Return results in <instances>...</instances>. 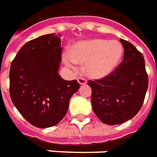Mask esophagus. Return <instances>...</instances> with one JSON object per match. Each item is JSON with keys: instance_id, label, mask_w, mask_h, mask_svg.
Segmentation results:
<instances>
[{"instance_id": "1", "label": "esophagus", "mask_w": 157, "mask_h": 157, "mask_svg": "<svg viewBox=\"0 0 157 157\" xmlns=\"http://www.w3.org/2000/svg\"><path fill=\"white\" fill-rule=\"evenodd\" d=\"M77 82H79V84L80 85H86V80L83 77H78L77 78Z\"/></svg>"}]
</instances>
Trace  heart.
<instances>
[{
	"instance_id": "1",
	"label": "heart",
	"mask_w": 157,
	"mask_h": 157,
	"mask_svg": "<svg viewBox=\"0 0 157 157\" xmlns=\"http://www.w3.org/2000/svg\"><path fill=\"white\" fill-rule=\"evenodd\" d=\"M123 55L121 44L105 39L82 41L71 47L70 55L63 56L64 62L75 69V64H86V72L92 78H102L114 71Z\"/></svg>"
}]
</instances>
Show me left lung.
<instances>
[{
	"label": "left lung",
	"instance_id": "8db88e82",
	"mask_svg": "<svg viewBox=\"0 0 157 157\" xmlns=\"http://www.w3.org/2000/svg\"><path fill=\"white\" fill-rule=\"evenodd\" d=\"M121 64L111 74L88 81L91 88V105L96 117L107 125H117L132 119L143 105L148 88L143 55L127 40Z\"/></svg>",
	"mask_w": 157,
	"mask_h": 157
}]
</instances>
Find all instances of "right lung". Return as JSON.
Masks as SVG:
<instances>
[{
  "label": "right lung",
  "instance_id": "obj_1",
  "mask_svg": "<svg viewBox=\"0 0 157 157\" xmlns=\"http://www.w3.org/2000/svg\"><path fill=\"white\" fill-rule=\"evenodd\" d=\"M61 53L59 36L45 35L25 43L10 65L11 101L25 120L39 128L60 122L80 88L76 80L66 81L58 74Z\"/></svg>",
  "mask_w": 157,
  "mask_h": 157
}]
</instances>
